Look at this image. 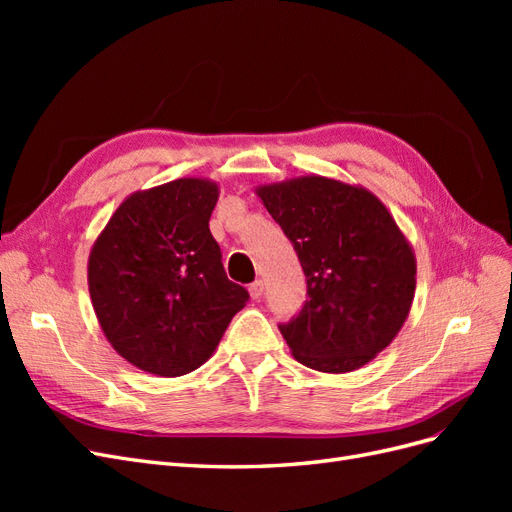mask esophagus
Segmentation results:
<instances>
[{
    "label": "esophagus",
    "instance_id": "34e87169",
    "mask_svg": "<svg viewBox=\"0 0 512 512\" xmlns=\"http://www.w3.org/2000/svg\"><path fill=\"white\" fill-rule=\"evenodd\" d=\"M262 292H265V284H262V280H256L254 284H250V297L252 299H260Z\"/></svg>",
    "mask_w": 512,
    "mask_h": 512
}]
</instances>
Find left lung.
<instances>
[{
  "label": "left lung",
  "mask_w": 512,
  "mask_h": 512,
  "mask_svg": "<svg viewBox=\"0 0 512 512\" xmlns=\"http://www.w3.org/2000/svg\"><path fill=\"white\" fill-rule=\"evenodd\" d=\"M256 196L292 241L307 277L297 318L280 331L294 359L348 374L397 337L416 290V256L382 200L363 185L303 175Z\"/></svg>",
  "instance_id": "1"
}]
</instances>
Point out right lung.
Returning a JSON list of instances; mask_svg holds the SVG:
<instances>
[{"label":"right lung","instance_id":"obj_1","mask_svg":"<svg viewBox=\"0 0 512 512\" xmlns=\"http://www.w3.org/2000/svg\"><path fill=\"white\" fill-rule=\"evenodd\" d=\"M220 185L183 177L130 194L91 245L89 297L108 344L177 378L209 361L250 294L226 277L209 218Z\"/></svg>","mask_w":512,"mask_h":512}]
</instances>
